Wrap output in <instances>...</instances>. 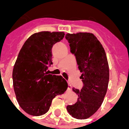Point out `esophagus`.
<instances>
[{"mask_svg":"<svg viewBox=\"0 0 129 129\" xmlns=\"http://www.w3.org/2000/svg\"><path fill=\"white\" fill-rule=\"evenodd\" d=\"M71 88H72V86H71V85H70L69 83H68V90H71Z\"/></svg>","mask_w":129,"mask_h":129,"instance_id":"1","label":"esophagus"}]
</instances>
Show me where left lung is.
I'll use <instances>...</instances> for the list:
<instances>
[{
  "label": "left lung",
  "mask_w": 129,
  "mask_h": 129,
  "mask_svg": "<svg viewBox=\"0 0 129 129\" xmlns=\"http://www.w3.org/2000/svg\"><path fill=\"white\" fill-rule=\"evenodd\" d=\"M66 39L70 43V52L75 55L84 84L81 90L73 88L78 95L77 101L66 108L73 117L87 119L100 108L107 91L108 60L102 45L92 33H68Z\"/></svg>",
  "instance_id": "obj_1"
}]
</instances>
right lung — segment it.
I'll return each instance as SVG.
<instances>
[{"instance_id":"1","label":"right lung","mask_w":129,"mask_h":129,"mask_svg":"<svg viewBox=\"0 0 129 129\" xmlns=\"http://www.w3.org/2000/svg\"><path fill=\"white\" fill-rule=\"evenodd\" d=\"M63 32L34 33L21 48L14 66L13 86L16 100L25 113L34 116L46 113L52 100L66 90L61 75H47L52 61V48L64 37Z\"/></svg>"}]
</instances>
